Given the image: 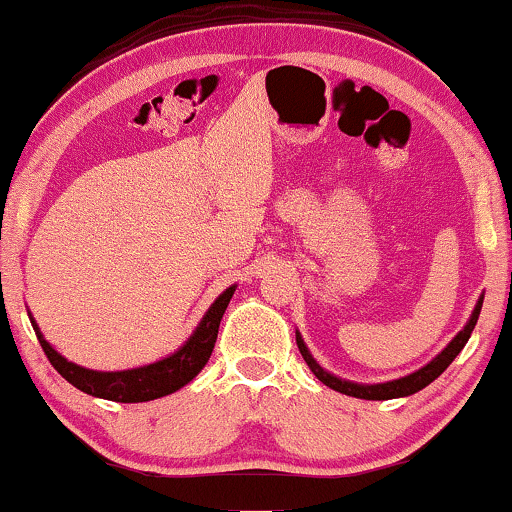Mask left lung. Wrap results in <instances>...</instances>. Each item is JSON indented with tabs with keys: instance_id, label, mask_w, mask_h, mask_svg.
I'll use <instances>...</instances> for the list:
<instances>
[{
	"instance_id": "left-lung-1",
	"label": "left lung",
	"mask_w": 512,
	"mask_h": 512,
	"mask_svg": "<svg viewBox=\"0 0 512 512\" xmlns=\"http://www.w3.org/2000/svg\"><path fill=\"white\" fill-rule=\"evenodd\" d=\"M480 308H482V297L478 299V304H475L473 313L469 322H466V327L459 331V334L452 338V341L445 345L443 352H438V355L431 359L427 366H422V369H417L415 373H410V376H403L397 380H390V383H378V385H359V383H350V380H343V378H336L334 373H329L322 369V366L315 362L311 352H308L304 338L297 331V345H299V352L301 357H304V362L311 366V371L315 373V378L320 380V383H325L331 390L341 392V394H348V397H357V399H369V401H385V399H399V397H408V394H415L427 387L429 383H434V380L441 376V373L448 369V366L455 362V357L462 352V348L466 345V341L471 338V331L475 327V322H478V315H480Z\"/></svg>"
}]
</instances>
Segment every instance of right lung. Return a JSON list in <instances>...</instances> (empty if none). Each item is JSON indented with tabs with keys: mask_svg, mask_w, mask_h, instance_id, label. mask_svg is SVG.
Returning <instances> with one entry per match:
<instances>
[{
	"mask_svg": "<svg viewBox=\"0 0 512 512\" xmlns=\"http://www.w3.org/2000/svg\"><path fill=\"white\" fill-rule=\"evenodd\" d=\"M236 290V285L227 287L218 299L213 301L204 318L192 331V336L178 348L174 355L160 359V362L136 366V369L127 371H92L85 366H78L69 359H64L46 338H43L37 322L32 320V327L37 331V338L41 343L43 352H46L48 362L55 366V371L85 394L92 397L109 399L118 403H139V401H153L167 394L181 390L197 373L204 369L208 357H211L215 338H218L220 320L225 315L229 299Z\"/></svg>",
	"mask_w": 512,
	"mask_h": 512,
	"instance_id": "right-lung-1",
	"label": "right lung"
}]
</instances>
